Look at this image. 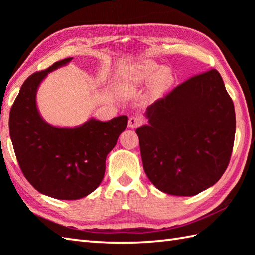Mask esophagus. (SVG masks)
Returning <instances> with one entry per match:
<instances>
[{
	"label": "esophagus",
	"instance_id": "obj_1",
	"mask_svg": "<svg viewBox=\"0 0 255 255\" xmlns=\"http://www.w3.org/2000/svg\"><path fill=\"white\" fill-rule=\"evenodd\" d=\"M141 124H142L141 117H139V116H132V117L129 118V121H128V127L133 129V128L139 127Z\"/></svg>",
	"mask_w": 255,
	"mask_h": 255
}]
</instances>
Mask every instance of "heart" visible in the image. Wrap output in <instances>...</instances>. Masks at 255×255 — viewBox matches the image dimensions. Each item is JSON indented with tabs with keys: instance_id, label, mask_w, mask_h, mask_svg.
I'll use <instances>...</instances> for the list:
<instances>
[{
	"instance_id": "obj_1",
	"label": "heart",
	"mask_w": 255,
	"mask_h": 255,
	"mask_svg": "<svg viewBox=\"0 0 255 255\" xmlns=\"http://www.w3.org/2000/svg\"><path fill=\"white\" fill-rule=\"evenodd\" d=\"M127 81L132 86H139L144 83L149 85V96L158 99L174 83V74L169 67H162L151 59L137 62L128 70Z\"/></svg>"
}]
</instances>
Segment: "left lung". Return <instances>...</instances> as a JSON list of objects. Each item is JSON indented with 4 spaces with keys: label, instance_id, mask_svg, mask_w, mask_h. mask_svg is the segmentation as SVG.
Wrapping results in <instances>:
<instances>
[{
    "label": "left lung",
    "instance_id": "left-lung-1",
    "mask_svg": "<svg viewBox=\"0 0 255 255\" xmlns=\"http://www.w3.org/2000/svg\"><path fill=\"white\" fill-rule=\"evenodd\" d=\"M137 128L143 170L165 194L194 196L228 166L236 133L232 100L217 70L188 79L148 106Z\"/></svg>",
    "mask_w": 255,
    "mask_h": 255
}]
</instances>
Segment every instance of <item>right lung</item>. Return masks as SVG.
I'll list each match as a JSON object with an SVG mask.
<instances>
[{
  "mask_svg": "<svg viewBox=\"0 0 255 255\" xmlns=\"http://www.w3.org/2000/svg\"><path fill=\"white\" fill-rule=\"evenodd\" d=\"M72 58L31 74L21 85L9 113V136L23 174L38 192L74 200L100 186L107 154L127 127L126 115L108 122L90 118L75 127H57L41 117L37 91L48 73L67 66Z\"/></svg>",
  "mask_w": 255,
  "mask_h": 255,
  "instance_id": "right-lung-1",
  "label": "right lung"
}]
</instances>
